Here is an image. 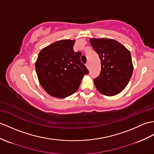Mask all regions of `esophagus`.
I'll return each instance as SVG.
<instances>
[{"label":"esophagus","mask_w":154,"mask_h":154,"mask_svg":"<svg viewBox=\"0 0 154 154\" xmlns=\"http://www.w3.org/2000/svg\"><path fill=\"white\" fill-rule=\"evenodd\" d=\"M89 66H90V65H89V63L87 62V63H86V67H87V69H89Z\"/></svg>","instance_id":"34e87169"}]
</instances>
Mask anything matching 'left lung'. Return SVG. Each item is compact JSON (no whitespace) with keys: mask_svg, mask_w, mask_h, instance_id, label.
Segmentation results:
<instances>
[{"mask_svg":"<svg viewBox=\"0 0 154 154\" xmlns=\"http://www.w3.org/2000/svg\"><path fill=\"white\" fill-rule=\"evenodd\" d=\"M90 43L101 62V71L94 79L98 91L112 96L124 90L133 71L130 51L120 42L111 38H91Z\"/></svg>","mask_w":154,"mask_h":154,"instance_id":"8db88e82","label":"left lung"}]
</instances>
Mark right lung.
<instances>
[{
	"instance_id": "right-lung-1",
	"label": "right lung",
	"mask_w": 154,
	"mask_h": 154,
	"mask_svg": "<svg viewBox=\"0 0 154 154\" xmlns=\"http://www.w3.org/2000/svg\"><path fill=\"white\" fill-rule=\"evenodd\" d=\"M75 40L65 39L46 46L39 52L35 69L39 83L53 97L73 94L88 71L81 62V52H74Z\"/></svg>"
}]
</instances>
